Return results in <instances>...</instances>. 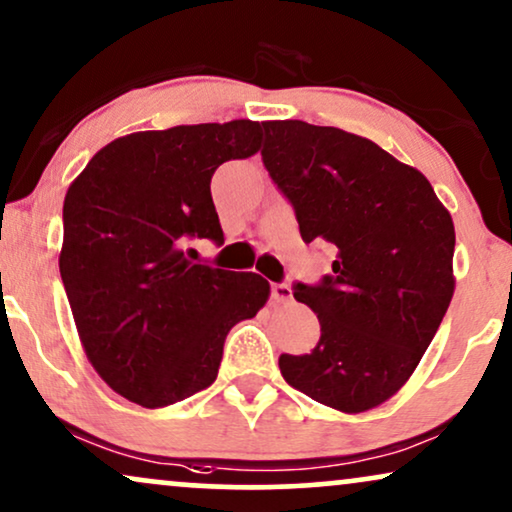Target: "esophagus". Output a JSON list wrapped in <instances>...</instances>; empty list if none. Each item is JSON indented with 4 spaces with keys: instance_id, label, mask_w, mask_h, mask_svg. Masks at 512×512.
I'll return each instance as SVG.
<instances>
[{
    "instance_id": "34e87169",
    "label": "esophagus",
    "mask_w": 512,
    "mask_h": 512,
    "mask_svg": "<svg viewBox=\"0 0 512 512\" xmlns=\"http://www.w3.org/2000/svg\"><path fill=\"white\" fill-rule=\"evenodd\" d=\"M271 297H274V302L286 304L293 300V290H290L288 283H271Z\"/></svg>"
}]
</instances>
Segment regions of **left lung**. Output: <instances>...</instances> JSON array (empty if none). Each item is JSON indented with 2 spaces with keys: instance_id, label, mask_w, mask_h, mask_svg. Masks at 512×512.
<instances>
[{
  "instance_id": "left-lung-1",
  "label": "left lung",
  "mask_w": 512,
  "mask_h": 512,
  "mask_svg": "<svg viewBox=\"0 0 512 512\" xmlns=\"http://www.w3.org/2000/svg\"><path fill=\"white\" fill-rule=\"evenodd\" d=\"M262 127V163L302 241L335 252L331 274L293 286L321 338L278 368L319 404L368 411L409 380L449 309L454 222L430 181L373 141L302 120Z\"/></svg>"
}]
</instances>
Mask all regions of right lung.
<instances>
[{
    "label": "right lung",
    "mask_w": 512,
    "mask_h": 512,
    "mask_svg": "<svg viewBox=\"0 0 512 512\" xmlns=\"http://www.w3.org/2000/svg\"><path fill=\"white\" fill-rule=\"evenodd\" d=\"M262 125H181L103 146L63 203L58 257L77 333L96 373L146 409L215 383L224 340L269 283L196 262V238L224 243L212 174L257 153Z\"/></svg>",
    "instance_id": "obj_1"
}]
</instances>
